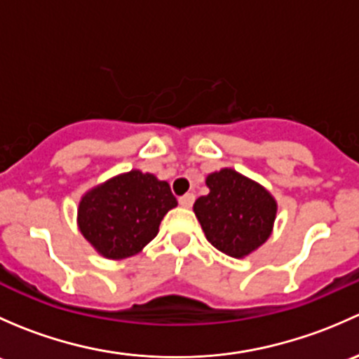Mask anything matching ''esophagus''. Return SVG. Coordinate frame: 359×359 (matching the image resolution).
I'll return each mask as SVG.
<instances>
[{"label":"esophagus","mask_w":359,"mask_h":359,"mask_svg":"<svg viewBox=\"0 0 359 359\" xmlns=\"http://www.w3.org/2000/svg\"><path fill=\"white\" fill-rule=\"evenodd\" d=\"M194 200H196V196H194L193 193H187V194H184V196L179 198V203L182 206H186V208H191V206H193Z\"/></svg>","instance_id":"1"}]
</instances>
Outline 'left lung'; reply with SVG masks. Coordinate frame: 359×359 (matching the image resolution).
<instances>
[{
	"label": "left lung",
	"mask_w": 359,
	"mask_h": 359,
	"mask_svg": "<svg viewBox=\"0 0 359 359\" xmlns=\"http://www.w3.org/2000/svg\"><path fill=\"white\" fill-rule=\"evenodd\" d=\"M206 186L210 193L198 198L194 213L217 250L240 259L271 236L276 201L262 186L231 168L208 175Z\"/></svg>",
	"instance_id": "left-lung-1"
}]
</instances>
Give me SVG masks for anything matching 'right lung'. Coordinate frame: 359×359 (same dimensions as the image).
Segmentation results:
<instances>
[{
  "mask_svg": "<svg viewBox=\"0 0 359 359\" xmlns=\"http://www.w3.org/2000/svg\"><path fill=\"white\" fill-rule=\"evenodd\" d=\"M175 206L168 182L132 170L81 198L79 231L107 259H126L156 236L163 217Z\"/></svg>",
  "mask_w": 359,
  "mask_h": 359,
  "instance_id": "1",
  "label": "right lung"
}]
</instances>
